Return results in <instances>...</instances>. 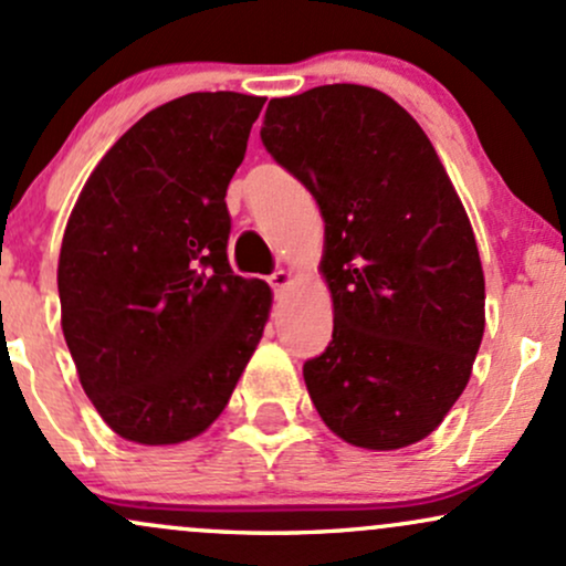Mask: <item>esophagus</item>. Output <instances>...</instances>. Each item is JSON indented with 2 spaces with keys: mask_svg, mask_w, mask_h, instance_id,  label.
<instances>
[{
  "mask_svg": "<svg viewBox=\"0 0 566 566\" xmlns=\"http://www.w3.org/2000/svg\"><path fill=\"white\" fill-rule=\"evenodd\" d=\"M269 284H271V290H274V292H282L284 287H290V284H292V274H290V271L279 269L269 276Z\"/></svg>",
  "mask_w": 566,
  "mask_h": 566,
  "instance_id": "obj_1",
  "label": "esophagus"
}]
</instances>
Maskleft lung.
Segmentation results:
<instances>
[{
  "label": "left lung",
  "instance_id": "1",
  "mask_svg": "<svg viewBox=\"0 0 566 566\" xmlns=\"http://www.w3.org/2000/svg\"><path fill=\"white\" fill-rule=\"evenodd\" d=\"M261 140L324 218L335 327L303 365L316 412L365 450L426 439L463 394L484 335L476 239L431 140L361 84L274 97Z\"/></svg>",
  "mask_w": 566,
  "mask_h": 566
}]
</instances>
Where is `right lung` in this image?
I'll return each instance as SVG.
<instances>
[{
	"instance_id": "right-lung-1",
	"label": "right lung",
	"mask_w": 566,
	"mask_h": 566,
	"mask_svg": "<svg viewBox=\"0 0 566 566\" xmlns=\"http://www.w3.org/2000/svg\"><path fill=\"white\" fill-rule=\"evenodd\" d=\"M265 97L191 93L135 122L84 184L57 261L84 394L122 439L178 444L229 405L271 290L229 265L226 188Z\"/></svg>"
}]
</instances>
